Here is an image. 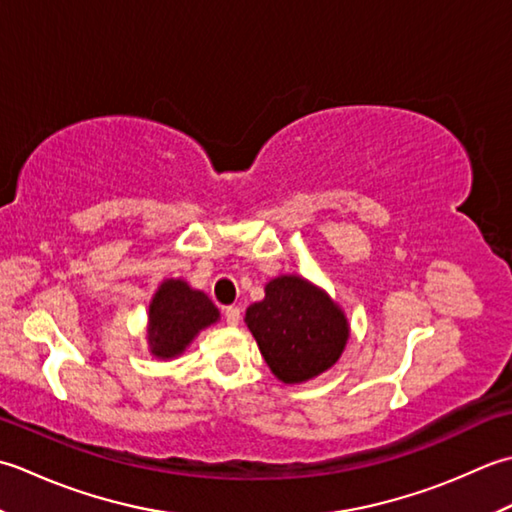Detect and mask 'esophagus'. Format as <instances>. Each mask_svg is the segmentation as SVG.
<instances>
[{"label":"esophagus","instance_id":"obj_1","mask_svg":"<svg viewBox=\"0 0 512 512\" xmlns=\"http://www.w3.org/2000/svg\"><path fill=\"white\" fill-rule=\"evenodd\" d=\"M225 320L229 327H236L238 320H241V309L238 307H225Z\"/></svg>","mask_w":512,"mask_h":512}]
</instances>
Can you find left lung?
<instances>
[{"label": "left lung", "instance_id": "left-lung-1", "mask_svg": "<svg viewBox=\"0 0 512 512\" xmlns=\"http://www.w3.org/2000/svg\"><path fill=\"white\" fill-rule=\"evenodd\" d=\"M245 325L271 373L285 384L309 382L329 371L351 336L338 302L298 274L271 278L265 298L247 307Z\"/></svg>", "mask_w": 512, "mask_h": 512}]
</instances>
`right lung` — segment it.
Wrapping results in <instances>:
<instances>
[{"label":"right lung","instance_id":"right-lung-1","mask_svg":"<svg viewBox=\"0 0 512 512\" xmlns=\"http://www.w3.org/2000/svg\"><path fill=\"white\" fill-rule=\"evenodd\" d=\"M221 320V311L205 291L183 278H165L154 291L148 311V347L154 358L174 360L203 329Z\"/></svg>","mask_w":512,"mask_h":512}]
</instances>
